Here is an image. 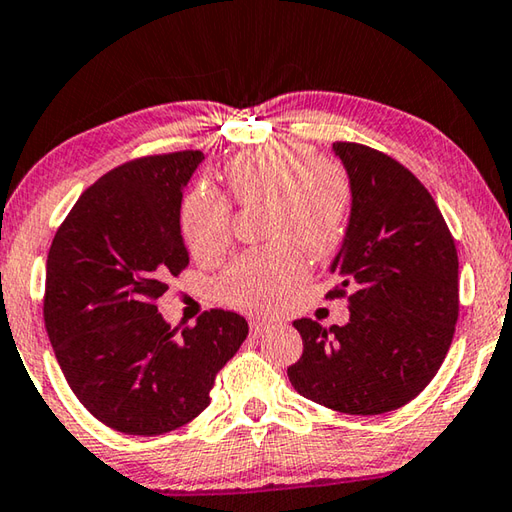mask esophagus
<instances>
[{
  "label": "esophagus",
  "mask_w": 512,
  "mask_h": 512,
  "mask_svg": "<svg viewBox=\"0 0 512 512\" xmlns=\"http://www.w3.org/2000/svg\"><path fill=\"white\" fill-rule=\"evenodd\" d=\"M267 330H272V324H267V321H251V333H254V337L265 335Z\"/></svg>",
  "instance_id": "esophagus-1"
}]
</instances>
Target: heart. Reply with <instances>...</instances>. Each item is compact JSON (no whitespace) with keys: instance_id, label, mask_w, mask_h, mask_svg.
<instances>
[{"instance_id":"heart-1","label":"heart","mask_w":512,"mask_h":512,"mask_svg":"<svg viewBox=\"0 0 512 512\" xmlns=\"http://www.w3.org/2000/svg\"><path fill=\"white\" fill-rule=\"evenodd\" d=\"M236 202L265 204L263 236L270 245L236 258L213 294L231 308L272 315L306 281L308 258L339 249L351 213V182L337 161L312 157L303 143H276L233 157L224 170ZM182 233L197 258H218L231 242L227 197L200 188L184 200Z\"/></svg>"}]
</instances>
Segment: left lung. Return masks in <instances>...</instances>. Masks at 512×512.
<instances>
[{
    "mask_svg": "<svg viewBox=\"0 0 512 512\" xmlns=\"http://www.w3.org/2000/svg\"><path fill=\"white\" fill-rule=\"evenodd\" d=\"M351 182L342 249L330 272L348 292L346 326L297 319L303 355L292 387L353 416L398 409L423 391L447 355L459 319V256L418 177L362 143H333Z\"/></svg>",
    "mask_w": 512,
    "mask_h": 512,
    "instance_id": "8db88e82",
    "label": "left lung"
}]
</instances>
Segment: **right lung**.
<instances>
[{
    "label": "right lung",
    "instance_id": "obj_1",
    "mask_svg": "<svg viewBox=\"0 0 512 512\" xmlns=\"http://www.w3.org/2000/svg\"><path fill=\"white\" fill-rule=\"evenodd\" d=\"M202 159L184 150L110 170L78 197L51 242L49 342L76 398L116 432L157 436L191 423L249 333L229 310L170 328L155 306L168 276L188 265L179 211Z\"/></svg>",
    "mask_w": 512,
    "mask_h": 512
}]
</instances>
